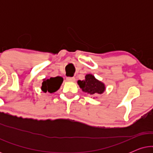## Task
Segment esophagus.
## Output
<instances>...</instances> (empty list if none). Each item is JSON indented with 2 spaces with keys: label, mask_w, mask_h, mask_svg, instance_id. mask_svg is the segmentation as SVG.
<instances>
[{
  "label": "esophagus",
  "mask_w": 153,
  "mask_h": 153,
  "mask_svg": "<svg viewBox=\"0 0 153 153\" xmlns=\"http://www.w3.org/2000/svg\"><path fill=\"white\" fill-rule=\"evenodd\" d=\"M67 81H74L75 78L74 77H67Z\"/></svg>",
  "instance_id": "1"
}]
</instances>
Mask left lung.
<instances>
[{
  "instance_id": "1",
  "label": "left lung",
  "mask_w": 153,
  "mask_h": 153,
  "mask_svg": "<svg viewBox=\"0 0 153 153\" xmlns=\"http://www.w3.org/2000/svg\"><path fill=\"white\" fill-rule=\"evenodd\" d=\"M78 84L82 91L88 95L102 94L105 91L104 83L96 79L92 74H87L84 80L78 81Z\"/></svg>"
}]
</instances>
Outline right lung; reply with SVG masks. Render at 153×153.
I'll return each instance as SVG.
<instances>
[{"instance_id":"right-lung-1","label":"right lung","mask_w":153,"mask_h":153,"mask_svg":"<svg viewBox=\"0 0 153 153\" xmlns=\"http://www.w3.org/2000/svg\"><path fill=\"white\" fill-rule=\"evenodd\" d=\"M63 79L61 76L51 77L50 79H44L41 89L45 93L49 92L50 93H54L59 89L61 85Z\"/></svg>"}]
</instances>
